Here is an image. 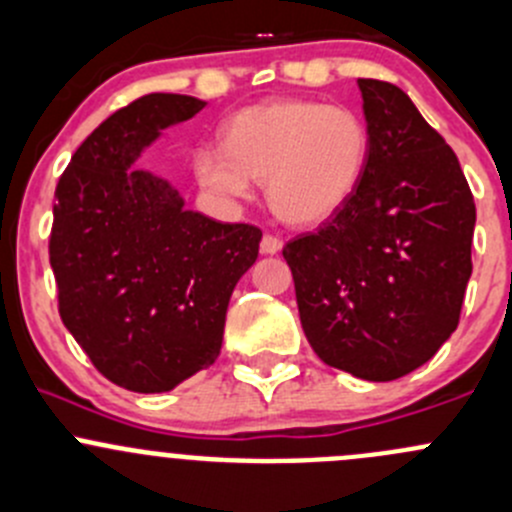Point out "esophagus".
<instances>
[{"label":"esophagus","mask_w":512,"mask_h":512,"mask_svg":"<svg viewBox=\"0 0 512 512\" xmlns=\"http://www.w3.org/2000/svg\"><path fill=\"white\" fill-rule=\"evenodd\" d=\"M281 249H283V244H281V239H276V236L266 234L261 239V251H263V254L273 256V254H278V251H281Z\"/></svg>","instance_id":"1"}]
</instances>
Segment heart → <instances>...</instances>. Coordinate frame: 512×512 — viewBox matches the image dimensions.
<instances>
[{
	"label": "heart",
	"mask_w": 512,
	"mask_h": 512,
	"mask_svg": "<svg viewBox=\"0 0 512 512\" xmlns=\"http://www.w3.org/2000/svg\"><path fill=\"white\" fill-rule=\"evenodd\" d=\"M371 136L348 106L281 99L249 106L226 124L224 146L194 156L201 186L226 201L266 184L273 214L288 226H318L356 194L366 171Z\"/></svg>",
	"instance_id": "b5f03b06"
}]
</instances>
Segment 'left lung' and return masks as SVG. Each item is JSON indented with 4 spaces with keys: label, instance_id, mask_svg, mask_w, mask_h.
Returning a JSON list of instances; mask_svg holds the SVG:
<instances>
[{
    "label": "left lung",
    "instance_id": "obj_1",
    "mask_svg": "<svg viewBox=\"0 0 512 512\" xmlns=\"http://www.w3.org/2000/svg\"><path fill=\"white\" fill-rule=\"evenodd\" d=\"M371 151L356 194L283 246L308 343L328 366L396 381L458 328L475 204L458 156L396 84L358 79Z\"/></svg>",
    "mask_w": 512,
    "mask_h": 512
}]
</instances>
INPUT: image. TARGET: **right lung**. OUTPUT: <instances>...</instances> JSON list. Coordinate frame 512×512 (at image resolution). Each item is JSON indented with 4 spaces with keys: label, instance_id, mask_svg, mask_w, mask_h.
Instances as JSON below:
<instances>
[{
    "label": "right lung",
    "instance_id": "add662e5",
    "mask_svg": "<svg viewBox=\"0 0 512 512\" xmlns=\"http://www.w3.org/2000/svg\"><path fill=\"white\" fill-rule=\"evenodd\" d=\"M206 101L146 94L84 139L54 191L49 263L59 316L101 376L164 393L219 358L226 311L261 231L184 206L141 151Z\"/></svg>",
    "mask_w": 512,
    "mask_h": 512
}]
</instances>
